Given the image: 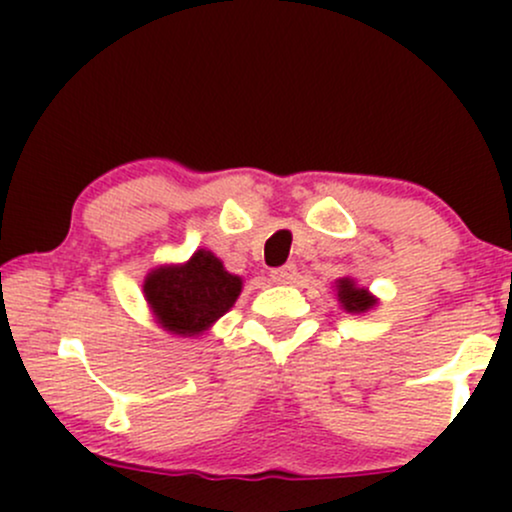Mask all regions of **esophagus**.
Instances as JSON below:
<instances>
[{
  "mask_svg": "<svg viewBox=\"0 0 512 512\" xmlns=\"http://www.w3.org/2000/svg\"><path fill=\"white\" fill-rule=\"evenodd\" d=\"M296 274V264H284V267L272 269V281H276V284H291V281L296 279Z\"/></svg>",
  "mask_w": 512,
  "mask_h": 512,
  "instance_id": "esophagus-1",
  "label": "esophagus"
}]
</instances>
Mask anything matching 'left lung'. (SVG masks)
Returning <instances> with one entry per match:
<instances>
[{
    "label": "left lung",
    "mask_w": 512,
    "mask_h": 512,
    "mask_svg": "<svg viewBox=\"0 0 512 512\" xmlns=\"http://www.w3.org/2000/svg\"><path fill=\"white\" fill-rule=\"evenodd\" d=\"M334 291H337V301L342 303L346 313L361 315L378 305V298L366 286H358L356 279H351V276H342V279L334 281Z\"/></svg>",
    "instance_id": "8db88e82"
}]
</instances>
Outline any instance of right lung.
Segmentation results:
<instances>
[{"label":"right lung","instance_id":"add662e5","mask_svg":"<svg viewBox=\"0 0 512 512\" xmlns=\"http://www.w3.org/2000/svg\"><path fill=\"white\" fill-rule=\"evenodd\" d=\"M243 279L226 272L211 250L187 262L158 264L144 279V298L156 325L173 337H199L238 301Z\"/></svg>","mask_w":512,"mask_h":512}]
</instances>
